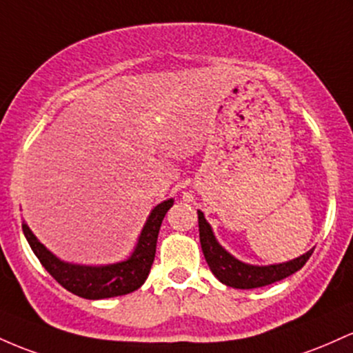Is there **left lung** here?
I'll return each mask as SVG.
<instances>
[{"mask_svg": "<svg viewBox=\"0 0 353 353\" xmlns=\"http://www.w3.org/2000/svg\"><path fill=\"white\" fill-rule=\"evenodd\" d=\"M198 228H200V243L201 250H203L205 260H207L210 270L213 275L225 283L227 287L241 288V290H248V288H259L279 282V280L287 279L292 273L299 272L300 268L307 263L310 255L314 253V248L308 250L305 255L299 256V259L290 260L285 263L276 265H265V267H259V265H248L236 260L225 250L223 247L216 241L215 235H213L212 227L207 220H205L203 213L198 212Z\"/></svg>", "mask_w": 353, "mask_h": 353, "instance_id": "8db88e82", "label": "left lung"}]
</instances>
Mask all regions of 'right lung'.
Listing matches in <instances>:
<instances>
[{
	"label": "right lung",
	"instance_id": "add662e5",
	"mask_svg": "<svg viewBox=\"0 0 353 353\" xmlns=\"http://www.w3.org/2000/svg\"><path fill=\"white\" fill-rule=\"evenodd\" d=\"M172 205L173 198H170L152 210L143 230H141L137 247L128 260L112 265H101V267H86V265L63 262L33 235L25 221L21 223V227L31 250L61 287H65L71 294L88 300L110 299V296L132 294L145 283L153 260H155L157 240L161 221H163L166 212L172 208Z\"/></svg>",
	"mask_w": 353,
	"mask_h": 353
}]
</instances>
